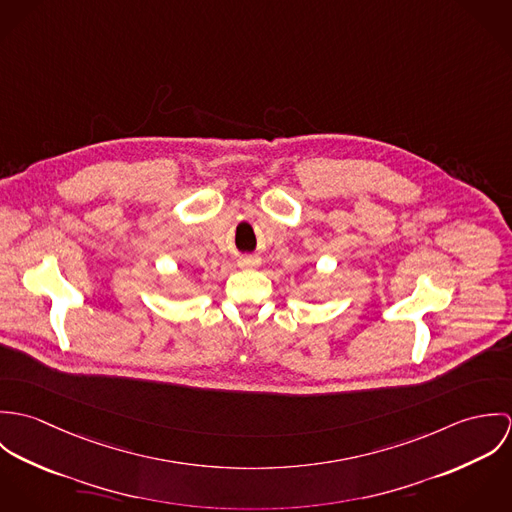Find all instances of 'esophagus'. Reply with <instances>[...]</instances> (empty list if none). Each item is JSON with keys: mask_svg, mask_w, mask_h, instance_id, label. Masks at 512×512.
Here are the masks:
<instances>
[{"mask_svg": "<svg viewBox=\"0 0 512 512\" xmlns=\"http://www.w3.org/2000/svg\"><path fill=\"white\" fill-rule=\"evenodd\" d=\"M238 264L242 268H256V266H260V258L258 256H244V258L238 260Z\"/></svg>", "mask_w": 512, "mask_h": 512, "instance_id": "esophagus-1", "label": "esophagus"}]
</instances>
